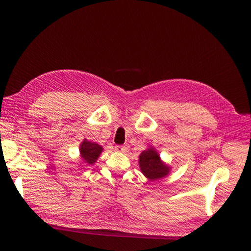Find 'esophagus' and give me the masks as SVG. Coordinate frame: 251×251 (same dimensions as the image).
<instances>
[{"mask_svg": "<svg viewBox=\"0 0 251 251\" xmlns=\"http://www.w3.org/2000/svg\"><path fill=\"white\" fill-rule=\"evenodd\" d=\"M115 151H119V153H126V151H128V147L127 146H116Z\"/></svg>", "mask_w": 251, "mask_h": 251, "instance_id": "34e87169", "label": "esophagus"}]
</instances>
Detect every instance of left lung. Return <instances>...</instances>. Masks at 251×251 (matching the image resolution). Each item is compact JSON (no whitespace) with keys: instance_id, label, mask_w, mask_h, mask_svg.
Segmentation results:
<instances>
[{"instance_id":"8db88e82","label":"left lung","mask_w":251,"mask_h":251,"mask_svg":"<svg viewBox=\"0 0 251 251\" xmlns=\"http://www.w3.org/2000/svg\"><path fill=\"white\" fill-rule=\"evenodd\" d=\"M139 166L142 174L150 181L164 178L168 176L171 171L170 166L161 160L160 156L154 148L143 151L139 155Z\"/></svg>"}]
</instances>
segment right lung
Wrapping results in <instances>:
<instances>
[{"label": "right lung", "instance_id": "obj_1", "mask_svg": "<svg viewBox=\"0 0 251 251\" xmlns=\"http://www.w3.org/2000/svg\"><path fill=\"white\" fill-rule=\"evenodd\" d=\"M102 147L96 142H91L87 139L83 140L80 143L79 151H80V157L83 161L87 164H93L96 162L97 158L100 157L102 151Z\"/></svg>", "mask_w": 251, "mask_h": 251}]
</instances>
